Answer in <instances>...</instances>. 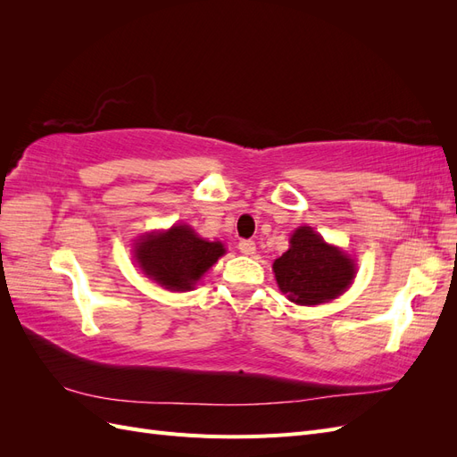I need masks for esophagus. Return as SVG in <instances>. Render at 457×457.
I'll use <instances>...</instances> for the list:
<instances>
[{"mask_svg": "<svg viewBox=\"0 0 457 457\" xmlns=\"http://www.w3.org/2000/svg\"><path fill=\"white\" fill-rule=\"evenodd\" d=\"M238 250L244 253V255H253L255 253V242L253 240H242L240 244H238Z\"/></svg>", "mask_w": 457, "mask_h": 457, "instance_id": "34e87169", "label": "esophagus"}]
</instances>
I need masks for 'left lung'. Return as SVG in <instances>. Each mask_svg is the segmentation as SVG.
I'll list each match as a JSON object with an SVG mask.
<instances>
[{"instance_id":"8db88e82","label":"left lung","mask_w":457,"mask_h":457,"mask_svg":"<svg viewBox=\"0 0 457 457\" xmlns=\"http://www.w3.org/2000/svg\"><path fill=\"white\" fill-rule=\"evenodd\" d=\"M280 292L297 305H320L339 297L354 280V261L311 227H299L289 250L272 265Z\"/></svg>"}]
</instances>
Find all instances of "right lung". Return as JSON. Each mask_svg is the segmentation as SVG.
I'll return each instance as SVG.
<instances>
[{"instance_id":"1","label":"right lung","mask_w":457,"mask_h":457,"mask_svg":"<svg viewBox=\"0 0 457 457\" xmlns=\"http://www.w3.org/2000/svg\"><path fill=\"white\" fill-rule=\"evenodd\" d=\"M225 255L220 242L200 238L188 225L150 232L135 242L133 257L139 269L171 292H188Z\"/></svg>"}]
</instances>
